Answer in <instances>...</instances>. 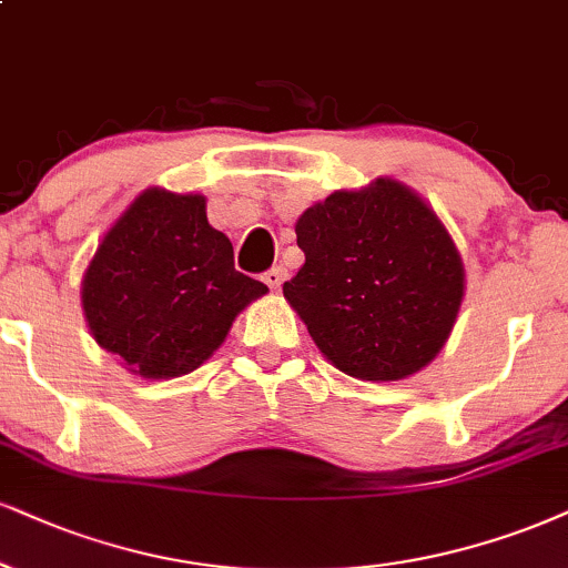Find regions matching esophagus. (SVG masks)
I'll return each mask as SVG.
<instances>
[{"label":"esophagus","instance_id":"esophagus-1","mask_svg":"<svg viewBox=\"0 0 568 568\" xmlns=\"http://www.w3.org/2000/svg\"><path fill=\"white\" fill-rule=\"evenodd\" d=\"M284 278H286V268L284 265H273V268H268L263 273V282L271 286V290H278V286L284 284Z\"/></svg>","mask_w":568,"mask_h":568}]
</instances>
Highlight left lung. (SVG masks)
Instances as JSON below:
<instances>
[{"label":"left lung","mask_w":568,"mask_h":568,"mask_svg":"<svg viewBox=\"0 0 568 568\" xmlns=\"http://www.w3.org/2000/svg\"><path fill=\"white\" fill-rule=\"evenodd\" d=\"M295 231L305 263L284 297L334 366L395 382L443 349L464 300V265L418 194L376 179L307 207Z\"/></svg>","instance_id":"left-lung-1"}]
</instances>
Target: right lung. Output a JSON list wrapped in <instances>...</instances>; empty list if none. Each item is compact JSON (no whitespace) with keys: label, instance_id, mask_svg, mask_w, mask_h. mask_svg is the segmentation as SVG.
<instances>
[{"label":"right lung","instance_id":"add662e5","mask_svg":"<svg viewBox=\"0 0 568 568\" xmlns=\"http://www.w3.org/2000/svg\"><path fill=\"white\" fill-rule=\"evenodd\" d=\"M265 292L234 268L205 197L146 189L97 247L81 303L97 345L144 379H168L202 366Z\"/></svg>","mask_w":568,"mask_h":568}]
</instances>
